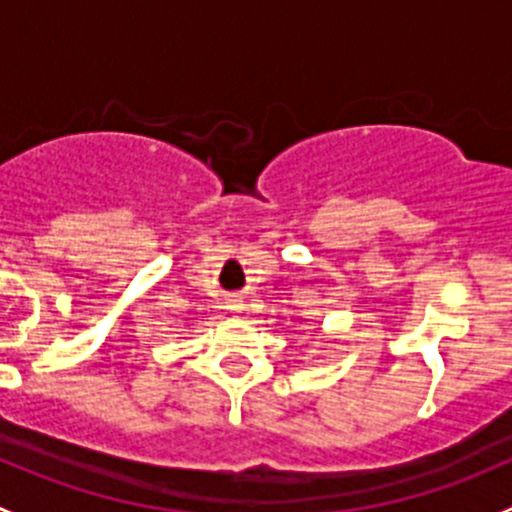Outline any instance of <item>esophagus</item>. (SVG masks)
Instances as JSON below:
<instances>
[{"label":"esophagus","instance_id":"34e87169","mask_svg":"<svg viewBox=\"0 0 512 512\" xmlns=\"http://www.w3.org/2000/svg\"><path fill=\"white\" fill-rule=\"evenodd\" d=\"M232 307H237V304H232Z\"/></svg>","mask_w":512,"mask_h":512}]
</instances>
